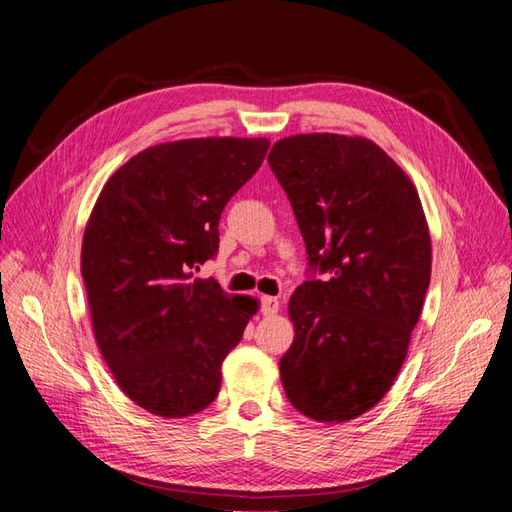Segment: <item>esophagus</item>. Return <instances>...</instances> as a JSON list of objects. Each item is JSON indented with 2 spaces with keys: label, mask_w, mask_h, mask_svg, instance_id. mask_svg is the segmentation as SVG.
I'll use <instances>...</instances> for the list:
<instances>
[{
  "label": "esophagus",
  "mask_w": 512,
  "mask_h": 512,
  "mask_svg": "<svg viewBox=\"0 0 512 512\" xmlns=\"http://www.w3.org/2000/svg\"><path fill=\"white\" fill-rule=\"evenodd\" d=\"M259 308H262L264 317H273V314H277V310H279V299L266 295L259 299Z\"/></svg>",
  "instance_id": "obj_1"
}]
</instances>
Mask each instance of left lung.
I'll return each mask as SVG.
<instances>
[{"label": "left lung", "instance_id": "8db88e82", "mask_svg": "<svg viewBox=\"0 0 512 512\" xmlns=\"http://www.w3.org/2000/svg\"><path fill=\"white\" fill-rule=\"evenodd\" d=\"M268 165L284 187L312 277L290 297L281 356L292 407L319 422L361 416L405 363L431 279V237L409 176L361 136L281 138ZM330 272L328 282L313 273Z\"/></svg>", "mask_w": 512, "mask_h": 512}]
</instances>
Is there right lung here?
Listing matches in <instances>:
<instances>
[{"instance_id": "right-lung-1", "label": "right lung", "mask_w": 512, "mask_h": 512, "mask_svg": "<svg viewBox=\"0 0 512 512\" xmlns=\"http://www.w3.org/2000/svg\"><path fill=\"white\" fill-rule=\"evenodd\" d=\"M266 138H191L140 151L107 180L85 226L81 275L118 387L162 418L209 407L222 361L257 310L195 270L220 248L226 202L255 176Z\"/></svg>"}]
</instances>
